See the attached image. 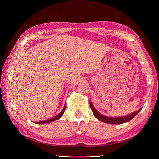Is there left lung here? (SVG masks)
I'll return each mask as SVG.
<instances>
[{
    "instance_id": "left-lung-1",
    "label": "left lung",
    "mask_w": 159,
    "mask_h": 159,
    "mask_svg": "<svg viewBox=\"0 0 159 159\" xmlns=\"http://www.w3.org/2000/svg\"><path fill=\"white\" fill-rule=\"evenodd\" d=\"M90 107L91 110H92V112L94 115V116L96 118L103 122L109 123V124H121L123 123L128 122L130 121V120H131L133 117H135L136 115L141 110V108L140 109H139L135 112H134L129 115H127V116H124L121 117H108L106 116H104V115H102L98 111H97L96 109L94 108L93 105L92 103H91V102H90Z\"/></svg>"
}]
</instances>
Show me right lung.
<instances>
[{"mask_svg": "<svg viewBox=\"0 0 159 159\" xmlns=\"http://www.w3.org/2000/svg\"><path fill=\"white\" fill-rule=\"evenodd\" d=\"M66 104H65L64 109H62L61 111V112H60V113L58 115H57L56 116H55V117H52V118H51V119H50L46 120V121H40V122H36V123H38V124H43V123H50V122H52V121H56V120H57V119H60V117L62 116V115H63V114H64V111H65V109H66Z\"/></svg>", "mask_w": 159, "mask_h": 159, "instance_id": "add662e5", "label": "right lung"}]
</instances>
